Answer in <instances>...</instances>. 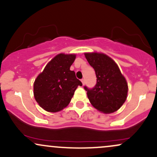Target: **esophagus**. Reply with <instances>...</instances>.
I'll return each instance as SVG.
<instances>
[{"instance_id": "1", "label": "esophagus", "mask_w": 157, "mask_h": 157, "mask_svg": "<svg viewBox=\"0 0 157 157\" xmlns=\"http://www.w3.org/2000/svg\"><path fill=\"white\" fill-rule=\"evenodd\" d=\"M81 82H82V85L85 84V79H81Z\"/></svg>"}]
</instances>
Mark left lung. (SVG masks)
Instances as JSON below:
<instances>
[{
    "label": "left lung",
    "instance_id": "left-lung-1",
    "mask_svg": "<svg viewBox=\"0 0 157 157\" xmlns=\"http://www.w3.org/2000/svg\"><path fill=\"white\" fill-rule=\"evenodd\" d=\"M86 58L95 71L97 83L92 89L84 86L88 98L95 109L105 113L117 111L125 102L128 84L116 63L109 56L86 53Z\"/></svg>",
    "mask_w": 157,
    "mask_h": 157
}]
</instances>
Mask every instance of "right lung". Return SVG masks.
I'll use <instances>...</instances> for the list:
<instances>
[{
	"label": "right lung",
	"mask_w": 157,
	"mask_h": 157,
	"mask_svg": "<svg viewBox=\"0 0 157 157\" xmlns=\"http://www.w3.org/2000/svg\"><path fill=\"white\" fill-rule=\"evenodd\" d=\"M75 55L60 54L46 65L34 83V96L41 108L57 112L66 108L82 82L70 70Z\"/></svg>",
	"instance_id": "1"
}]
</instances>
